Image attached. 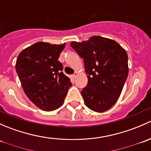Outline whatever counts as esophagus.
<instances>
[{
  "mask_svg": "<svg viewBox=\"0 0 151 151\" xmlns=\"http://www.w3.org/2000/svg\"><path fill=\"white\" fill-rule=\"evenodd\" d=\"M77 74H77V71H75V72H74V74L72 75L73 78H76V77H77Z\"/></svg>",
  "mask_w": 151,
  "mask_h": 151,
  "instance_id": "1",
  "label": "esophagus"
}]
</instances>
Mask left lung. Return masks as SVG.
Instances as JSON below:
<instances>
[{
    "label": "left lung",
    "instance_id": "obj_1",
    "mask_svg": "<svg viewBox=\"0 0 151 151\" xmlns=\"http://www.w3.org/2000/svg\"><path fill=\"white\" fill-rule=\"evenodd\" d=\"M71 46L84 60L88 84L81 91L91 110L102 112L116 103L128 77V55L112 39L93 36Z\"/></svg>",
    "mask_w": 151,
    "mask_h": 151
}]
</instances>
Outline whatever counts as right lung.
<instances>
[{
  "mask_svg": "<svg viewBox=\"0 0 151 151\" xmlns=\"http://www.w3.org/2000/svg\"><path fill=\"white\" fill-rule=\"evenodd\" d=\"M65 46L66 43L36 42L24 49L17 59L15 67L24 92L42 110L60 107L72 85L58 60Z\"/></svg>",
  "mask_w": 151,
  "mask_h": 151,
  "instance_id": "right-lung-1",
  "label": "right lung"
}]
</instances>
